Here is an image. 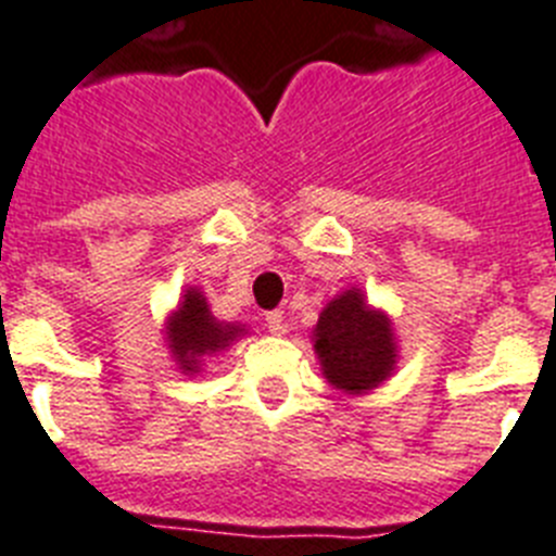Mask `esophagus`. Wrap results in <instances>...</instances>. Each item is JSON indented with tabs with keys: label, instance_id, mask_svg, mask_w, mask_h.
<instances>
[{
	"label": "esophagus",
	"instance_id": "esophagus-1",
	"mask_svg": "<svg viewBox=\"0 0 556 556\" xmlns=\"http://www.w3.org/2000/svg\"><path fill=\"white\" fill-rule=\"evenodd\" d=\"M267 329L273 334H287V320H283V312H267Z\"/></svg>",
	"mask_w": 556,
	"mask_h": 556
}]
</instances>
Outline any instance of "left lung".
Segmentation results:
<instances>
[{
    "instance_id": "left-lung-1",
    "label": "left lung",
    "mask_w": 556,
    "mask_h": 556,
    "mask_svg": "<svg viewBox=\"0 0 556 556\" xmlns=\"http://www.w3.org/2000/svg\"><path fill=\"white\" fill-rule=\"evenodd\" d=\"M312 343L324 377L343 393H365L386 382L400 357L391 317L368 306L354 287L326 303Z\"/></svg>"
}]
</instances>
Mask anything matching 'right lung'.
<instances>
[{
  "label": "right lung",
  "instance_id": "obj_1",
  "mask_svg": "<svg viewBox=\"0 0 556 556\" xmlns=\"http://www.w3.org/2000/svg\"><path fill=\"white\" fill-rule=\"evenodd\" d=\"M241 324H222L211 315L207 298L197 287L185 289L177 312L168 317L165 326V343L177 359L182 374H199L205 357L225 351L232 340L244 334Z\"/></svg>",
  "mask_w": 556,
  "mask_h": 556
}]
</instances>
